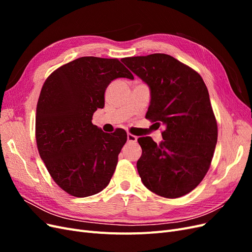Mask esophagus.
Instances as JSON below:
<instances>
[{
    "label": "esophagus",
    "mask_w": 252,
    "mask_h": 252,
    "mask_svg": "<svg viewBox=\"0 0 252 252\" xmlns=\"http://www.w3.org/2000/svg\"><path fill=\"white\" fill-rule=\"evenodd\" d=\"M136 140H138V136H135L131 133H127V141L129 143H134V142H136Z\"/></svg>",
    "instance_id": "esophagus-1"
}]
</instances>
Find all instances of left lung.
I'll return each mask as SVG.
<instances>
[{
  "mask_svg": "<svg viewBox=\"0 0 252 252\" xmlns=\"http://www.w3.org/2000/svg\"><path fill=\"white\" fill-rule=\"evenodd\" d=\"M150 89L146 118L163 125V141L138 139L136 168L145 187L168 199L193 190L207 173L218 125L201 75L165 53L121 60Z\"/></svg>",
  "mask_w": 252,
  "mask_h": 252,
  "instance_id": "8db88e82",
  "label": "left lung"
}]
</instances>
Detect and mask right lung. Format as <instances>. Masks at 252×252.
Masks as SVG:
<instances>
[{
	"label": "right lung",
	"mask_w": 252,
	"mask_h": 252,
	"mask_svg": "<svg viewBox=\"0 0 252 252\" xmlns=\"http://www.w3.org/2000/svg\"><path fill=\"white\" fill-rule=\"evenodd\" d=\"M118 78L133 75L118 59L82 57L53 71L36 106L35 139L51 178L77 197L98 193L109 184L127 141L124 129L104 132L93 116Z\"/></svg>",
	"instance_id": "right-lung-1"
}]
</instances>
